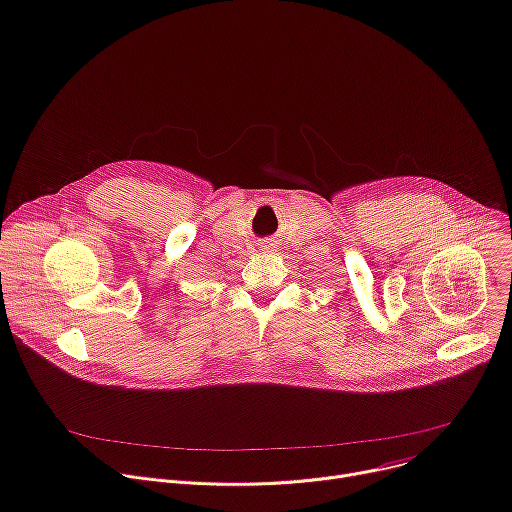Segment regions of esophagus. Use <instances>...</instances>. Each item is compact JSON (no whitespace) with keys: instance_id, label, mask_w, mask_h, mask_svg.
Listing matches in <instances>:
<instances>
[{"instance_id":"1","label":"esophagus","mask_w":512,"mask_h":512,"mask_svg":"<svg viewBox=\"0 0 512 512\" xmlns=\"http://www.w3.org/2000/svg\"><path fill=\"white\" fill-rule=\"evenodd\" d=\"M261 251H265V253H271V245H267V243H265V245H261Z\"/></svg>"}]
</instances>
